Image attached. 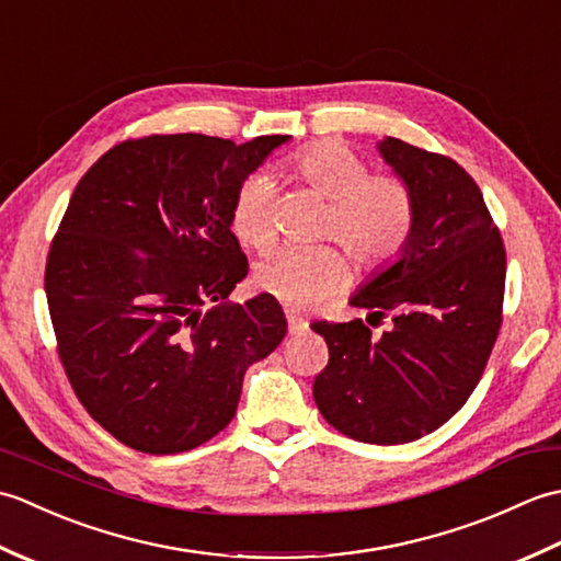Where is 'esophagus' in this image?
Here are the masks:
<instances>
[{
    "instance_id": "obj_1",
    "label": "esophagus",
    "mask_w": 561,
    "mask_h": 561,
    "mask_svg": "<svg viewBox=\"0 0 561 561\" xmlns=\"http://www.w3.org/2000/svg\"><path fill=\"white\" fill-rule=\"evenodd\" d=\"M287 320H289V332H291V335H304V332L308 330V320L301 318L299 313L289 311V313H287Z\"/></svg>"
}]
</instances>
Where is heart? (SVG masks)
<instances>
[{"instance_id":"obj_1","label":"heart","mask_w":561,"mask_h":561,"mask_svg":"<svg viewBox=\"0 0 561 561\" xmlns=\"http://www.w3.org/2000/svg\"><path fill=\"white\" fill-rule=\"evenodd\" d=\"M296 171L320 199L330 202L323 233L335 238L356 265L383 267L402 253L414 229V197L402 181L368 175V165L335 141L306 149L296 159ZM272 199L267 173H253L238 187L231 226L245 245L267 248L274 241ZM344 277L347 265L332 245H284L257 265L260 289L294 308L328 299Z\"/></svg>"}]
</instances>
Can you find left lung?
<instances>
[{
    "label": "left lung",
    "mask_w": 561,
    "mask_h": 561,
    "mask_svg": "<svg viewBox=\"0 0 561 561\" xmlns=\"http://www.w3.org/2000/svg\"><path fill=\"white\" fill-rule=\"evenodd\" d=\"M414 197L402 253L350 296L390 313L374 337L359 318L313 323L330 362L313 380L320 414L344 436L396 446L446 424L480 383L502 328L506 253L478 183L456 161L383 137L376 145Z\"/></svg>",
    "instance_id": "8db88e82"
}]
</instances>
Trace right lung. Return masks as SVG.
I'll return each instance as SVG.
<instances>
[{"mask_svg": "<svg viewBox=\"0 0 561 561\" xmlns=\"http://www.w3.org/2000/svg\"><path fill=\"white\" fill-rule=\"evenodd\" d=\"M289 139H133L71 195L47 255V306L71 388L125 446L169 456L217 436L248 366L287 335L272 294H229L248 274L236 193Z\"/></svg>", "mask_w": 561, "mask_h": 561, "instance_id": "1", "label": "right lung"}]
</instances>
